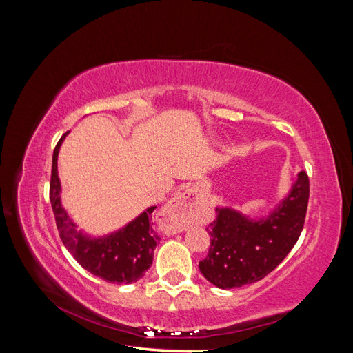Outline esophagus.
Segmentation results:
<instances>
[{
  "mask_svg": "<svg viewBox=\"0 0 353 353\" xmlns=\"http://www.w3.org/2000/svg\"><path fill=\"white\" fill-rule=\"evenodd\" d=\"M197 206L199 197L193 190H185L184 193L175 196L162 212L166 232H178L184 230L187 223L193 219Z\"/></svg>",
  "mask_w": 353,
  "mask_h": 353,
  "instance_id": "34e87169",
  "label": "esophagus"
}]
</instances>
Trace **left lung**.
<instances>
[{"label":"left lung","instance_id":"left-lung-1","mask_svg":"<svg viewBox=\"0 0 353 353\" xmlns=\"http://www.w3.org/2000/svg\"><path fill=\"white\" fill-rule=\"evenodd\" d=\"M288 193L261 216L231 206H216V219L208 232L210 249L199 263L205 279L223 290L262 280L279 266L301 236L309 179L305 170L296 175Z\"/></svg>","mask_w":353,"mask_h":353}]
</instances>
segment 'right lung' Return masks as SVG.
I'll use <instances>...</instances> for the list:
<instances>
[{
    "label": "right lung",
    "instance_id": "obj_1",
    "mask_svg": "<svg viewBox=\"0 0 353 353\" xmlns=\"http://www.w3.org/2000/svg\"><path fill=\"white\" fill-rule=\"evenodd\" d=\"M69 132L57 143L52 153L50 201L60 239L83 270L113 284H131L143 279L153 263V253L160 240L150 225L156 206L147 208L125 227L104 236H90L78 230L61 205V183L57 170L60 147Z\"/></svg>",
    "mask_w": 353,
    "mask_h": 353
}]
</instances>
